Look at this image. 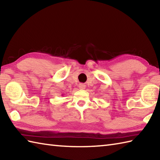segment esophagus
<instances>
[{"label":"esophagus","mask_w":160,"mask_h":160,"mask_svg":"<svg viewBox=\"0 0 160 160\" xmlns=\"http://www.w3.org/2000/svg\"><path fill=\"white\" fill-rule=\"evenodd\" d=\"M79 89H81V90H84L86 88V85L84 83H79Z\"/></svg>","instance_id":"esophagus-1"}]
</instances>
